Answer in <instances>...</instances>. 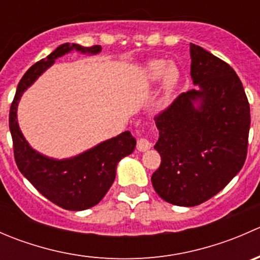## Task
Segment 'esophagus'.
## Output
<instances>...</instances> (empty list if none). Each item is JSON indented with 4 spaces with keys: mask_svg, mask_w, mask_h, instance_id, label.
<instances>
[{
    "mask_svg": "<svg viewBox=\"0 0 260 260\" xmlns=\"http://www.w3.org/2000/svg\"><path fill=\"white\" fill-rule=\"evenodd\" d=\"M151 146H152V143L149 142L147 138H140V140L137 141V149L141 152L147 151V149L151 148Z\"/></svg>",
    "mask_w": 260,
    "mask_h": 260,
    "instance_id": "esophagus-1",
    "label": "esophagus"
}]
</instances>
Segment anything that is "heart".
<instances>
[{
	"mask_svg": "<svg viewBox=\"0 0 260 260\" xmlns=\"http://www.w3.org/2000/svg\"><path fill=\"white\" fill-rule=\"evenodd\" d=\"M146 78L149 83H157L165 78L166 88L171 90L179 79V70L176 67H170L166 60H153L146 67Z\"/></svg>",
	"mask_w": 260,
	"mask_h": 260,
	"instance_id": "obj_1",
	"label": "heart"
}]
</instances>
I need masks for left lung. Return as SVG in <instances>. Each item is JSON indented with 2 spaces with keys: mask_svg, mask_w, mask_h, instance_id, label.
<instances>
[{
  "mask_svg": "<svg viewBox=\"0 0 260 260\" xmlns=\"http://www.w3.org/2000/svg\"><path fill=\"white\" fill-rule=\"evenodd\" d=\"M190 54L199 88L181 93L154 117L161 165L152 185L177 206L200 205L233 180L245 162L250 128V107L234 69L195 44Z\"/></svg>",
  "mask_w": 260,
  "mask_h": 260,
  "instance_id": "left-lung-1",
  "label": "left lung"
}]
</instances>
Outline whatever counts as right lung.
I'll return each instance as SVG.
<instances>
[{
	"instance_id": "right-lung-1",
	"label": "right lung",
	"mask_w": 260,
	"mask_h": 260,
	"mask_svg": "<svg viewBox=\"0 0 260 260\" xmlns=\"http://www.w3.org/2000/svg\"><path fill=\"white\" fill-rule=\"evenodd\" d=\"M72 50L98 54L101 45L89 48L62 44L45 59L34 64L21 78L10 108V131L15 161L21 174L48 200L65 210L80 211L96 205L106 196L115 179V169L123 157L133 152L136 140L129 132L106 141L70 159L48 158L34 151L23 138L17 123V104L23 91L57 59Z\"/></svg>"
}]
</instances>
